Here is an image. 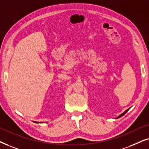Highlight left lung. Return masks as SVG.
Segmentation results:
<instances>
[{"instance_id": "obj_1", "label": "left lung", "mask_w": 149, "mask_h": 149, "mask_svg": "<svg viewBox=\"0 0 149 149\" xmlns=\"http://www.w3.org/2000/svg\"><path fill=\"white\" fill-rule=\"evenodd\" d=\"M129 110H130V109H127V110L126 111H125V112H124L123 113V114H120V116H118V118H119V117H120V116H123V115H124L125 114V113H126V112H127V111H128Z\"/></svg>"}]
</instances>
